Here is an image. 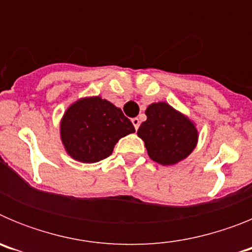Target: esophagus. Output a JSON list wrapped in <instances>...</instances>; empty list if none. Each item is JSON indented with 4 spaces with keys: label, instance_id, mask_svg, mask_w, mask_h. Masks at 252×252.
<instances>
[{
    "label": "esophagus",
    "instance_id": "esophagus-1",
    "mask_svg": "<svg viewBox=\"0 0 252 252\" xmlns=\"http://www.w3.org/2000/svg\"><path fill=\"white\" fill-rule=\"evenodd\" d=\"M131 121H132V125H133V127H135V130H137L140 126V120L137 119V117H135V119H132Z\"/></svg>",
    "mask_w": 252,
    "mask_h": 252
}]
</instances>
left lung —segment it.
I'll use <instances>...</instances> for the list:
<instances>
[{
    "label": "left lung",
    "instance_id": "left-lung-1",
    "mask_svg": "<svg viewBox=\"0 0 252 252\" xmlns=\"http://www.w3.org/2000/svg\"><path fill=\"white\" fill-rule=\"evenodd\" d=\"M146 121L137 136L145 142L151 160L161 165H175L193 153L198 144L195 124L166 102H154L145 111Z\"/></svg>",
    "mask_w": 252,
    "mask_h": 252
}]
</instances>
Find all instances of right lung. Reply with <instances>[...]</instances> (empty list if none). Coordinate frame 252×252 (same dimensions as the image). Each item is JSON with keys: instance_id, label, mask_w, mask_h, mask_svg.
<instances>
[{"instance_id": "add662e5", "label": "right lung", "mask_w": 252, "mask_h": 252, "mask_svg": "<svg viewBox=\"0 0 252 252\" xmlns=\"http://www.w3.org/2000/svg\"><path fill=\"white\" fill-rule=\"evenodd\" d=\"M59 128L66 154L86 164L110 157L121 137L135 132L133 125L121 108L101 95L73 102L60 120Z\"/></svg>"}]
</instances>
